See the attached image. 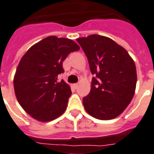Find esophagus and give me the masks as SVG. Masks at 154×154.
Returning <instances> with one entry per match:
<instances>
[{
  "mask_svg": "<svg viewBox=\"0 0 154 154\" xmlns=\"http://www.w3.org/2000/svg\"><path fill=\"white\" fill-rule=\"evenodd\" d=\"M78 86H79V84H77V83H75V84H73V87H74L75 89L78 88Z\"/></svg>",
  "mask_w": 154,
  "mask_h": 154,
  "instance_id": "1",
  "label": "esophagus"
}]
</instances>
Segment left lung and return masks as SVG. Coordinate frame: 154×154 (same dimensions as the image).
Masks as SVG:
<instances>
[{"label": "left lung", "instance_id": "obj_1", "mask_svg": "<svg viewBox=\"0 0 154 154\" xmlns=\"http://www.w3.org/2000/svg\"><path fill=\"white\" fill-rule=\"evenodd\" d=\"M76 41L88 59L93 77L91 92L83 97L86 112L109 120L117 117L134 97L136 67L128 51L112 39L92 34Z\"/></svg>", "mask_w": 154, "mask_h": 154}]
</instances>
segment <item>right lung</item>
Instances as JSON below:
<instances>
[{
    "label": "right lung",
    "mask_w": 154,
    "mask_h": 154,
    "mask_svg": "<svg viewBox=\"0 0 154 154\" xmlns=\"http://www.w3.org/2000/svg\"><path fill=\"white\" fill-rule=\"evenodd\" d=\"M80 49L74 41L49 36L30 47L23 56L14 75L15 94L21 107L34 120L49 122L65 112L71 88L63 80V61Z\"/></svg>",
    "instance_id": "right-lung-1"
}]
</instances>
